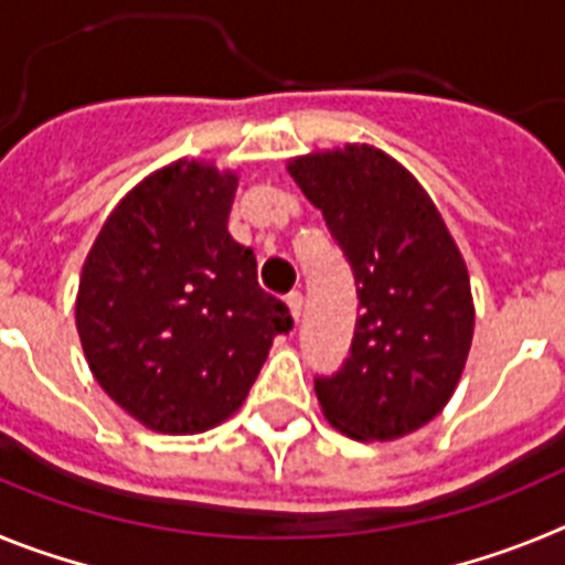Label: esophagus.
<instances>
[{"label": "esophagus", "instance_id": "1", "mask_svg": "<svg viewBox=\"0 0 565 565\" xmlns=\"http://www.w3.org/2000/svg\"><path fill=\"white\" fill-rule=\"evenodd\" d=\"M286 302H288V308H291L294 322H299V317H302V294L291 291V294H288V297H286Z\"/></svg>", "mask_w": 565, "mask_h": 565}]
</instances>
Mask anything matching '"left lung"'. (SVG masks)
I'll list each match as a JSON object with an SVG mask.
<instances>
[{
	"label": "left lung",
	"mask_w": 565,
	"mask_h": 565,
	"mask_svg": "<svg viewBox=\"0 0 565 565\" xmlns=\"http://www.w3.org/2000/svg\"><path fill=\"white\" fill-rule=\"evenodd\" d=\"M356 279L351 353L313 379L344 436L391 441L450 402L472 342V294L458 246L430 194L391 154L344 147L288 167Z\"/></svg>",
	"instance_id": "8db88e82"
}]
</instances>
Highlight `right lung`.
Segmentation results:
<instances>
[{
	"instance_id": "add662e5",
	"label": "right lung",
	"mask_w": 565,
	"mask_h": 565,
	"mask_svg": "<svg viewBox=\"0 0 565 565\" xmlns=\"http://www.w3.org/2000/svg\"><path fill=\"white\" fill-rule=\"evenodd\" d=\"M237 178L178 161L118 203L89 248L76 326L89 371L149 430L192 436L246 402L286 302L228 234Z\"/></svg>"
}]
</instances>
